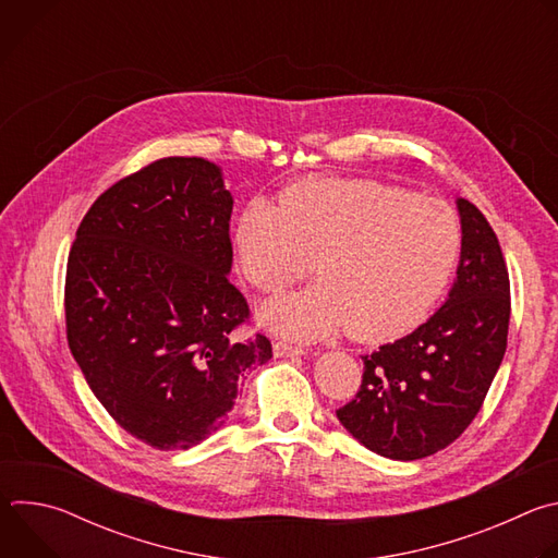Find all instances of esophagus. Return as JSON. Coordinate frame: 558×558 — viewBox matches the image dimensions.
Masks as SVG:
<instances>
[{
    "mask_svg": "<svg viewBox=\"0 0 558 558\" xmlns=\"http://www.w3.org/2000/svg\"><path fill=\"white\" fill-rule=\"evenodd\" d=\"M274 353H276L278 357H293V355H302L304 349L298 347V344H291V342H282V340H280V342H276Z\"/></svg>",
    "mask_w": 558,
    "mask_h": 558,
    "instance_id": "34e87169",
    "label": "esophagus"
}]
</instances>
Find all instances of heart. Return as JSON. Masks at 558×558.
Listing matches in <instances>:
<instances>
[{
  "label": "heart",
  "instance_id": "1",
  "mask_svg": "<svg viewBox=\"0 0 558 558\" xmlns=\"http://www.w3.org/2000/svg\"><path fill=\"white\" fill-rule=\"evenodd\" d=\"M461 245L452 207L375 179H306L280 203L252 201L235 225L243 274L265 293L302 280L315 258L320 282L263 311L269 327L306 340L413 331L446 291Z\"/></svg>",
  "mask_w": 558,
  "mask_h": 558
}]
</instances>
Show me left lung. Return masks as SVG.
<instances>
[{
    "label": "left lung",
    "instance_id": "8db88e82",
    "mask_svg": "<svg viewBox=\"0 0 558 558\" xmlns=\"http://www.w3.org/2000/svg\"><path fill=\"white\" fill-rule=\"evenodd\" d=\"M463 245L444 306L413 333L362 355L357 395L338 409L368 450L400 461L450 446L480 413L508 347L510 278L497 233L457 201Z\"/></svg>",
    "mask_w": 558,
    "mask_h": 558
}]
</instances>
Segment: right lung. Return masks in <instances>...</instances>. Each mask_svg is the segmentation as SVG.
<instances>
[{"label":"right lung","mask_w":558,"mask_h":558,"mask_svg":"<svg viewBox=\"0 0 558 558\" xmlns=\"http://www.w3.org/2000/svg\"><path fill=\"white\" fill-rule=\"evenodd\" d=\"M233 198L205 158L168 156L88 209L65 269V336L110 417L156 450L216 433L247 373L274 357L231 269Z\"/></svg>","instance_id":"1"}]
</instances>
